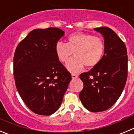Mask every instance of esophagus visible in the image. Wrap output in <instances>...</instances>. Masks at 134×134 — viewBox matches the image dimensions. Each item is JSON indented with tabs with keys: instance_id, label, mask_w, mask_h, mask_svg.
<instances>
[{
	"instance_id": "34e87169",
	"label": "esophagus",
	"mask_w": 134,
	"mask_h": 134,
	"mask_svg": "<svg viewBox=\"0 0 134 134\" xmlns=\"http://www.w3.org/2000/svg\"><path fill=\"white\" fill-rule=\"evenodd\" d=\"M79 77V75L76 74H72V79H77V78Z\"/></svg>"
}]
</instances>
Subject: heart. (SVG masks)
I'll return each instance as SVG.
<instances>
[{"mask_svg": "<svg viewBox=\"0 0 134 134\" xmlns=\"http://www.w3.org/2000/svg\"><path fill=\"white\" fill-rule=\"evenodd\" d=\"M105 46L103 40L94 35L78 33L69 35L67 43L58 41L55 47L58 60L66 62L73 54L74 56L66 63V68L72 73L79 72L86 68L97 66L105 54Z\"/></svg>", "mask_w": 134, "mask_h": 134, "instance_id": "obj_1", "label": "heart"}]
</instances>
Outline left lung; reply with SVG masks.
<instances>
[{
  "label": "left lung",
  "mask_w": 134,
  "mask_h": 134,
  "mask_svg": "<svg viewBox=\"0 0 134 134\" xmlns=\"http://www.w3.org/2000/svg\"><path fill=\"white\" fill-rule=\"evenodd\" d=\"M94 29L104 37L105 54L97 66L80 75L84 87L79 97L86 109L100 112L112 107L122 93L127 77V55L124 42L112 29Z\"/></svg>",
  "instance_id": "1"
}]
</instances>
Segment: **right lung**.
Segmentation results:
<instances>
[{"label":"right lung","mask_w":134,"mask_h":134,"mask_svg":"<svg viewBox=\"0 0 134 134\" xmlns=\"http://www.w3.org/2000/svg\"><path fill=\"white\" fill-rule=\"evenodd\" d=\"M64 35V31L56 27L34 29L15 49L16 89L27 107L36 114L55 113L72 79L55 54V45Z\"/></svg>","instance_id":"right-lung-1"}]
</instances>
